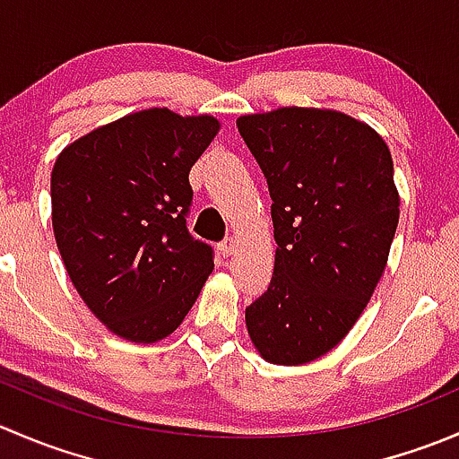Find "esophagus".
Returning <instances> with one entry per match:
<instances>
[{"label":"esophagus","instance_id":"obj_1","mask_svg":"<svg viewBox=\"0 0 459 459\" xmlns=\"http://www.w3.org/2000/svg\"><path fill=\"white\" fill-rule=\"evenodd\" d=\"M235 248H238V242H235L233 238H226L224 242L220 244V253H221V255H224V257H230V255H233Z\"/></svg>","mask_w":459,"mask_h":459}]
</instances>
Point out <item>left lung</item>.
Instances as JSON below:
<instances>
[{"label": "left lung", "mask_w": 459, "mask_h": 459, "mask_svg": "<svg viewBox=\"0 0 459 459\" xmlns=\"http://www.w3.org/2000/svg\"><path fill=\"white\" fill-rule=\"evenodd\" d=\"M238 128L268 182L277 242L248 337L266 362L299 367L349 335L382 280L400 220L391 151L333 108L281 106Z\"/></svg>", "instance_id": "obj_1"}]
</instances>
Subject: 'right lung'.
Returning <instances> with one entry per match:
<instances>
[{
    "label": "right lung",
    "instance_id": "1",
    "mask_svg": "<svg viewBox=\"0 0 459 459\" xmlns=\"http://www.w3.org/2000/svg\"><path fill=\"white\" fill-rule=\"evenodd\" d=\"M212 115L146 108L97 126L57 155L53 233L68 277L117 337L152 344L188 316L212 273L186 230L188 173L220 133Z\"/></svg>",
    "mask_w": 459,
    "mask_h": 459
}]
</instances>
